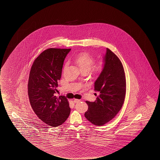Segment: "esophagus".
Returning <instances> with one entry per match:
<instances>
[{
  "label": "esophagus",
  "mask_w": 160,
  "mask_h": 160,
  "mask_svg": "<svg viewBox=\"0 0 160 160\" xmlns=\"http://www.w3.org/2000/svg\"><path fill=\"white\" fill-rule=\"evenodd\" d=\"M80 102V100L77 99H74L73 100V102L75 103H78V102Z\"/></svg>",
  "instance_id": "34e87169"
}]
</instances>
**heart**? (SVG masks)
Masks as SVG:
<instances>
[{
    "instance_id": "heart-1",
    "label": "heart",
    "mask_w": 160,
    "mask_h": 160,
    "mask_svg": "<svg viewBox=\"0 0 160 160\" xmlns=\"http://www.w3.org/2000/svg\"><path fill=\"white\" fill-rule=\"evenodd\" d=\"M74 61L81 71L85 70L89 72L94 65V58L89 53L81 52L76 56ZM103 68L104 63L100 62L94 66L93 71L95 73H100Z\"/></svg>"
}]
</instances>
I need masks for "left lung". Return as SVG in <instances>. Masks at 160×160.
<instances>
[{"label":"left lung","mask_w":160,"mask_h":160,"mask_svg":"<svg viewBox=\"0 0 160 160\" xmlns=\"http://www.w3.org/2000/svg\"><path fill=\"white\" fill-rule=\"evenodd\" d=\"M103 61L104 68L94 83V90L99 95L94 102H86L88 109L85 113L90 122L98 126L115 117L126 96V76L121 61L107 48Z\"/></svg>","instance_id":"8db88e82"}]
</instances>
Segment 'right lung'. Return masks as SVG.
<instances>
[{
	"instance_id": "add662e5",
	"label": "right lung",
	"mask_w": 160,
	"mask_h": 160,
	"mask_svg": "<svg viewBox=\"0 0 160 160\" xmlns=\"http://www.w3.org/2000/svg\"><path fill=\"white\" fill-rule=\"evenodd\" d=\"M70 51L45 50L34 60L29 73L28 94L32 108L42 122L53 127L63 124L71 110L65 96L56 95L63 61Z\"/></svg>"
}]
</instances>
